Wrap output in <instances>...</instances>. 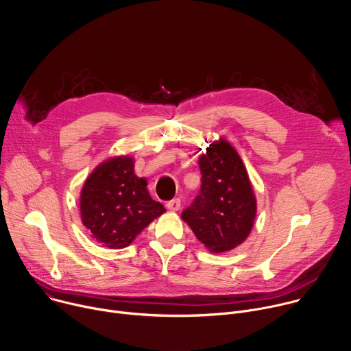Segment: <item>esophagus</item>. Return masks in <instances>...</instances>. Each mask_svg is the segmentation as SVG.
Segmentation results:
<instances>
[{
    "instance_id": "obj_1",
    "label": "esophagus",
    "mask_w": 351,
    "mask_h": 351,
    "mask_svg": "<svg viewBox=\"0 0 351 351\" xmlns=\"http://www.w3.org/2000/svg\"><path fill=\"white\" fill-rule=\"evenodd\" d=\"M166 206H167L169 210H171V212H177V210H180V207H181V200L178 197L173 199V200L167 202Z\"/></svg>"
}]
</instances>
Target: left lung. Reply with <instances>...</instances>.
I'll return each instance as SVG.
<instances>
[{"label":"left lung","instance_id":"left-lung-1","mask_svg":"<svg viewBox=\"0 0 351 351\" xmlns=\"http://www.w3.org/2000/svg\"><path fill=\"white\" fill-rule=\"evenodd\" d=\"M199 167V195L181 219L210 252L223 253L249 237L257 210L256 196L242 159L224 138L206 148Z\"/></svg>","mask_w":351,"mask_h":351}]
</instances>
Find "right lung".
Listing matches in <instances>:
<instances>
[{
    "instance_id": "1",
    "label": "right lung",
    "mask_w": 351,
    "mask_h": 351,
    "mask_svg": "<svg viewBox=\"0 0 351 351\" xmlns=\"http://www.w3.org/2000/svg\"><path fill=\"white\" fill-rule=\"evenodd\" d=\"M147 180L134 173V159L117 156L102 162L86 180L80 196L83 226L109 249H123L162 216L166 208L154 200Z\"/></svg>"
}]
</instances>
